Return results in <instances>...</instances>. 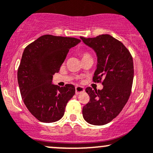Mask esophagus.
<instances>
[{
    "mask_svg": "<svg viewBox=\"0 0 153 153\" xmlns=\"http://www.w3.org/2000/svg\"><path fill=\"white\" fill-rule=\"evenodd\" d=\"M85 91V88L82 86H76L75 87V94L78 95Z\"/></svg>",
    "mask_w": 153,
    "mask_h": 153,
    "instance_id": "34e87169",
    "label": "esophagus"
}]
</instances>
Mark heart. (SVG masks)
Returning a JSON list of instances; mask_svg holds the SVG:
<instances>
[{
  "label": "heart",
  "instance_id": "heart-1",
  "mask_svg": "<svg viewBox=\"0 0 153 153\" xmlns=\"http://www.w3.org/2000/svg\"><path fill=\"white\" fill-rule=\"evenodd\" d=\"M88 55L89 54L86 53V52H81V53H80V56H81L82 58H83V57H87V56H88Z\"/></svg>",
  "mask_w": 153,
  "mask_h": 153
}]
</instances>
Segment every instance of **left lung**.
Instances as JSON below:
<instances>
[{"mask_svg":"<svg viewBox=\"0 0 153 153\" xmlns=\"http://www.w3.org/2000/svg\"><path fill=\"white\" fill-rule=\"evenodd\" d=\"M80 38L96 52L97 65L93 79L97 82L102 80L103 85L102 90L85 89L90 101L82 108V117L93 125H103L119 114L129 99L134 78L132 57L111 35Z\"/></svg>","mask_w":153,"mask_h":153,"instance_id":"1","label":"left lung"}]
</instances>
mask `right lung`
Returning a JSON list of instances; mask_svg holds the SVG:
<instances>
[{
	"instance_id": "add662e5",
	"label": "right lung",
	"mask_w": 153,
	"mask_h": 153,
	"mask_svg": "<svg viewBox=\"0 0 153 153\" xmlns=\"http://www.w3.org/2000/svg\"><path fill=\"white\" fill-rule=\"evenodd\" d=\"M80 42L76 38L47 34L24 49L17 73L19 89L26 108L40 122L59 120L75 95L74 85L59 87L52 83V78L70 49Z\"/></svg>"
}]
</instances>
